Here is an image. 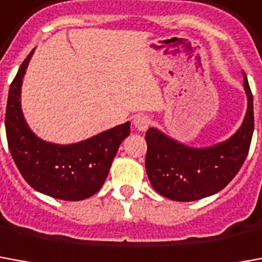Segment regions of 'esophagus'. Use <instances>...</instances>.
Wrapping results in <instances>:
<instances>
[{"instance_id":"obj_1","label":"esophagus","mask_w":262,"mask_h":262,"mask_svg":"<svg viewBox=\"0 0 262 262\" xmlns=\"http://www.w3.org/2000/svg\"><path fill=\"white\" fill-rule=\"evenodd\" d=\"M150 123H151V120L147 115H137L135 120H133V125L136 127L139 132H146L149 129Z\"/></svg>"}]
</instances>
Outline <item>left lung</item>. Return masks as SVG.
I'll return each instance as SVG.
<instances>
[{
    "label": "left lung",
    "instance_id": "left-lung-1",
    "mask_svg": "<svg viewBox=\"0 0 262 262\" xmlns=\"http://www.w3.org/2000/svg\"><path fill=\"white\" fill-rule=\"evenodd\" d=\"M248 109L243 125L231 139L207 149H193L164 136L157 129L146 132V171L159 194L174 201H194L215 194L233 180L247 159L254 107L247 78Z\"/></svg>",
    "mask_w": 262,
    "mask_h": 262
}]
</instances>
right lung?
<instances>
[{
	"instance_id": "right-lung-1",
	"label": "right lung",
	"mask_w": 262,
	"mask_h": 262,
	"mask_svg": "<svg viewBox=\"0 0 262 262\" xmlns=\"http://www.w3.org/2000/svg\"><path fill=\"white\" fill-rule=\"evenodd\" d=\"M34 51L12 80L5 111L11 156L25 182L36 191L68 201L85 200L103 186L120 143L130 133L129 122L88 140L68 146L43 142L29 130L21 111V85Z\"/></svg>"
}]
</instances>
